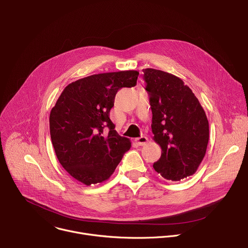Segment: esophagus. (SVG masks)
I'll use <instances>...</instances> for the list:
<instances>
[{"instance_id": "1", "label": "esophagus", "mask_w": 248, "mask_h": 248, "mask_svg": "<svg viewBox=\"0 0 248 248\" xmlns=\"http://www.w3.org/2000/svg\"><path fill=\"white\" fill-rule=\"evenodd\" d=\"M135 141H136V143L138 145L142 146V145H145L148 142V138L146 136H140L138 138H135Z\"/></svg>"}]
</instances>
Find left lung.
I'll use <instances>...</instances> for the list:
<instances>
[{"label": "left lung", "instance_id": "1", "mask_svg": "<svg viewBox=\"0 0 248 248\" xmlns=\"http://www.w3.org/2000/svg\"><path fill=\"white\" fill-rule=\"evenodd\" d=\"M142 72L153 115V139L162 149L153 168L166 180L181 181L197 170L206 154L209 123L205 111L180 78L154 68Z\"/></svg>", "mask_w": 248, "mask_h": 248}]
</instances>
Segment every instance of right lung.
<instances>
[{"instance_id":"right-lung-1","label":"right lung","mask_w":248,"mask_h":248,"mask_svg":"<svg viewBox=\"0 0 248 248\" xmlns=\"http://www.w3.org/2000/svg\"><path fill=\"white\" fill-rule=\"evenodd\" d=\"M139 73L121 70L93 75L69 83L50 113V134L57 158L85 186L107 181L130 140L119 135L110 120L119 89L133 87ZM108 127L109 131L103 130Z\"/></svg>"}]
</instances>
